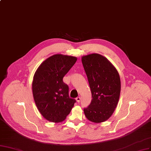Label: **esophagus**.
<instances>
[{"label": "esophagus", "instance_id": "1", "mask_svg": "<svg viewBox=\"0 0 151 151\" xmlns=\"http://www.w3.org/2000/svg\"><path fill=\"white\" fill-rule=\"evenodd\" d=\"M76 101L77 102H78V103H79V102L80 101V100H81V98H80V97H77V98L76 99Z\"/></svg>", "mask_w": 151, "mask_h": 151}]
</instances>
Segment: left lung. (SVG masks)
Listing matches in <instances>:
<instances>
[{
	"label": "left lung",
	"mask_w": 151,
	"mask_h": 151,
	"mask_svg": "<svg viewBox=\"0 0 151 151\" xmlns=\"http://www.w3.org/2000/svg\"><path fill=\"white\" fill-rule=\"evenodd\" d=\"M92 99L84 109L86 117L95 123L108 120L116 107L120 94V78L114 66L104 56L93 53L82 56Z\"/></svg>",
	"instance_id": "8db88e82"
}]
</instances>
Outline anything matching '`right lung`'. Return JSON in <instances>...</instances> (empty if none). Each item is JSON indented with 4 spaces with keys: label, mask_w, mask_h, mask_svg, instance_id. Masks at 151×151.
Wrapping results in <instances>:
<instances>
[{
    "label": "right lung",
    "mask_w": 151,
    "mask_h": 151,
    "mask_svg": "<svg viewBox=\"0 0 151 151\" xmlns=\"http://www.w3.org/2000/svg\"><path fill=\"white\" fill-rule=\"evenodd\" d=\"M75 56L55 55L38 67L32 81V94L38 110L46 120L58 123L64 120L73 107L69 87L63 77L75 65Z\"/></svg>",
    "instance_id": "right-lung-1"
}]
</instances>
